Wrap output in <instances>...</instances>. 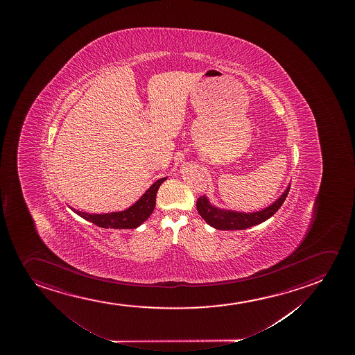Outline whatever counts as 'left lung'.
<instances>
[{"label": "left lung", "instance_id": "left-lung-1", "mask_svg": "<svg viewBox=\"0 0 355 355\" xmlns=\"http://www.w3.org/2000/svg\"><path fill=\"white\" fill-rule=\"evenodd\" d=\"M288 189H290V184L275 203L255 213H241L234 210L218 208L210 203L205 196L199 197L197 200V210L199 215L204 218V221L216 230H223V231L245 230V228L256 226L259 223H265L266 220L272 218L282 207L284 200L286 199Z\"/></svg>", "mask_w": 355, "mask_h": 355}]
</instances>
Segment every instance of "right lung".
Wrapping results in <instances>:
<instances>
[{"label": "right lung", "instance_id": "1", "mask_svg": "<svg viewBox=\"0 0 355 355\" xmlns=\"http://www.w3.org/2000/svg\"><path fill=\"white\" fill-rule=\"evenodd\" d=\"M166 178L157 180L155 184H152L150 189H147L145 193L142 194L141 198L137 200V203L132 204V207L125 209L123 211H116L109 214H89L78 211L76 209H72L80 218H85L89 223H94L96 226L103 228H137L145 223L147 218H150L153 209L156 207V196L159 186L166 181Z\"/></svg>", "mask_w": 355, "mask_h": 355}]
</instances>
